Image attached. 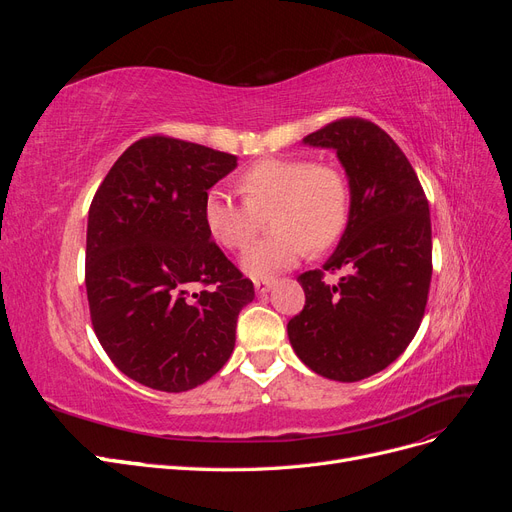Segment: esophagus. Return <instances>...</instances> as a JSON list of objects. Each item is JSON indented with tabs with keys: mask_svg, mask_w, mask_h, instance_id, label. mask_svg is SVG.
<instances>
[{
	"mask_svg": "<svg viewBox=\"0 0 512 512\" xmlns=\"http://www.w3.org/2000/svg\"><path fill=\"white\" fill-rule=\"evenodd\" d=\"M273 286H275V280H273V277H260V280H256V282H254V288H256V292H258V294H265V292H269Z\"/></svg>",
	"mask_w": 512,
	"mask_h": 512,
	"instance_id": "34e87169",
	"label": "esophagus"
}]
</instances>
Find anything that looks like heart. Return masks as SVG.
Segmentation results:
<instances>
[{
    "instance_id": "obj_1",
    "label": "heart",
    "mask_w": 512,
    "mask_h": 512,
    "mask_svg": "<svg viewBox=\"0 0 512 512\" xmlns=\"http://www.w3.org/2000/svg\"><path fill=\"white\" fill-rule=\"evenodd\" d=\"M239 185L245 200L211 190L203 200L209 235L226 250L239 252L256 232V209L273 207L275 235L256 241L241 265L252 277L290 269L307 254L327 250L350 218V183L333 164L312 158H265L245 168Z\"/></svg>"
}]
</instances>
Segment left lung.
Instances as JSON below:
<instances>
[{
    "label": "left lung",
    "instance_id": "obj_1",
    "mask_svg": "<svg viewBox=\"0 0 512 512\" xmlns=\"http://www.w3.org/2000/svg\"><path fill=\"white\" fill-rule=\"evenodd\" d=\"M303 143L335 149L350 183V218L322 269L299 275L305 305L288 322V339L316 374L356 382L389 367L421 327L431 282L429 203L404 151L376 123L337 119ZM337 270V285L323 282Z\"/></svg>",
    "mask_w": 512,
    "mask_h": 512
}]
</instances>
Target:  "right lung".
<instances>
[{
  "label": "right lung",
  "mask_w": 512,
  "mask_h": 512,
  "mask_svg": "<svg viewBox=\"0 0 512 512\" xmlns=\"http://www.w3.org/2000/svg\"><path fill=\"white\" fill-rule=\"evenodd\" d=\"M235 168L230 153L147 136L121 153L91 200V324L121 374L149 389L190 391L235 350L237 318L254 284L203 220L207 192Z\"/></svg>",
  "instance_id": "1"
}]
</instances>
